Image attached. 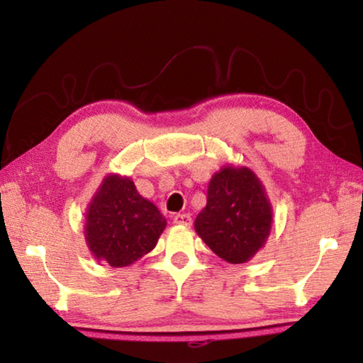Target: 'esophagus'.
Here are the masks:
<instances>
[{
  "label": "esophagus",
  "mask_w": 363,
  "mask_h": 363,
  "mask_svg": "<svg viewBox=\"0 0 363 363\" xmlns=\"http://www.w3.org/2000/svg\"><path fill=\"white\" fill-rule=\"evenodd\" d=\"M173 220H174V224H179V225H190V224H192V218H190L189 213L174 214Z\"/></svg>",
  "instance_id": "34e87169"
}]
</instances>
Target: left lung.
<instances>
[{
  "mask_svg": "<svg viewBox=\"0 0 363 363\" xmlns=\"http://www.w3.org/2000/svg\"><path fill=\"white\" fill-rule=\"evenodd\" d=\"M272 229L266 189L247 167L225 164L208 184L206 206L195 218V232L220 259L250 261Z\"/></svg>",
  "mask_w": 363,
  "mask_h": 363,
  "instance_id": "obj_1",
  "label": "left lung"
}]
</instances>
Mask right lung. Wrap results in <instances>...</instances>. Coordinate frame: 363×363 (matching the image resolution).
<instances>
[{
    "label": "right lung",
    "instance_id": "obj_1",
    "mask_svg": "<svg viewBox=\"0 0 363 363\" xmlns=\"http://www.w3.org/2000/svg\"><path fill=\"white\" fill-rule=\"evenodd\" d=\"M167 227L158 208L140 195L131 177L107 174L84 214V240L97 261L131 266L155 248Z\"/></svg>",
    "mask_w": 363,
    "mask_h": 363
}]
</instances>
